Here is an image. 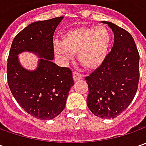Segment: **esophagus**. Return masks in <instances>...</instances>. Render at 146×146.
Listing matches in <instances>:
<instances>
[{
  "label": "esophagus",
  "instance_id": "1",
  "mask_svg": "<svg viewBox=\"0 0 146 146\" xmlns=\"http://www.w3.org/2000/svg\"><path fill=\"white\" fill-rule=\"evenodd\" d=\"M73 79H74V80L76 81V80H82L83 79V76H82L81 74H80L79 72H73Z\"/></svg>",
  "mask_w": 146,
  "mask_h": 146
}]
</instances>
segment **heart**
<instances>
[{"label": "heart", "mask_w": 146, "mask_h": 146, "mask_svg": "<svg viewBox=\"0 0 146 146\" xmlns=\"http://www.w3.org/2000/svg\"><path fill=\"white\" fill-rule=\"evenodd\" d=\"M110 44V35L102 25L86 26L66 31L61 40H54L53 51L63 60H70L72 53L85 68L95 70L106 60Z\"/></svg>", "instance_id": "obj_1"}]
</instances>
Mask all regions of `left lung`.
<instances>
[{
  "label": "left lung",
  "mask_w": 146,
  "mask_h": 146,
  "mask_svg": "<svg viewBox=\"0 0 146 146\" xmlns=\"http://www.w3.org/2000/svg\"><path fill=\"white\" fill-rule=\"evenodd\" d=\"M114 32V44L104 62L89 76L87 104L93 115L114 119L127 108L137 91L140 56L129 32L110 22H102Z\"/></svg>",
  "instance_id": "1"
}]
</instances>
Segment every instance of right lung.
I'll return each mask as SVG.
<instances>
[{
    "instance_id": "1",
    "label": "right lung",
    "mask_w": 146,
    "mask_h": 146,
    "mask_svg": "<svg viewBox=\"0 0 146 146\" xmlns=\"http://www.w3.org/2000/svg\"><path fill=\"white\" fill-rule=\"evenodd\" d=\"M63 17L32 23L14 37L7 62L8 85L14 98L27 113L48 120L64 110L72 71L53 62V34ZM27 51L40 57L36 70L28 71L19 63V53Z\"/></svg>"
}]
</instances>
